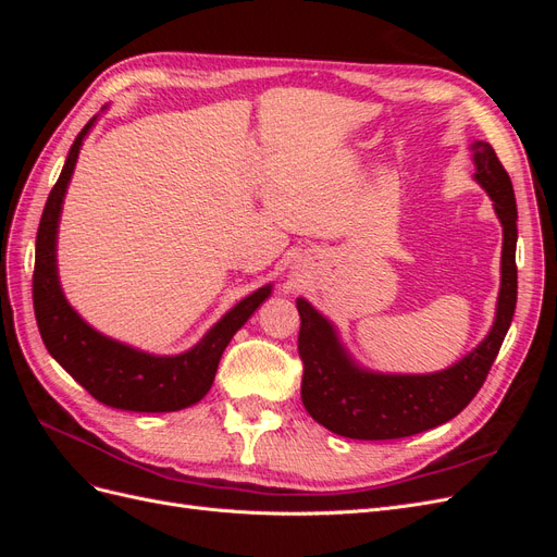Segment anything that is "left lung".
Masks as SVG:
<instances>
[{
    "label": "left lung",
    "mask_w": 557,
    "mask_h": 557,
    "mask_svg": "<svg viewBox=\"0 0 557 557\" xmlns=\"http://www.w3.org/2000/svg\"><path fill=\"white\" fill-rule=\"evenodd\" d=\"M474 181L493 199L502 223V276L491 332L467 356L432 374H383L356 362L332 320L297 297L299 358L305 362L301 401L309 416L348 440H401L448 423L474 399L491 372L516 311L518 211L511 178L493 146L474 141Z\"/></svg>",
    "instance_id": "obj_1"
}]
</instances>
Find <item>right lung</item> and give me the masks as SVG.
I'll use <instances>...</instances> for the list:
<instances>
[{
    "label": "right lung",
    "mask_w": 557,
    "mask_h": 557,
    "mask_svg": "<svg viewBox=\"0 0 557 557\" xmlns=\"http://www.w3.org/2000/svg\"><path fill=\"white\" fill-rule=\"evenodd\" d=\"M95 121L97 115L78 132L44 207L37 232L35 278H32L37 325L50 356L97 401L139 413L181 411L193 407L211 391L223 350L246 320L272 295V283L234 305L193 348L178 356H156V352L139 350L88 325L62 293L58 274V227L83 139L95 127Z\"/></svg>",
    "instance_id": "obj_1"
}]
</instances>
